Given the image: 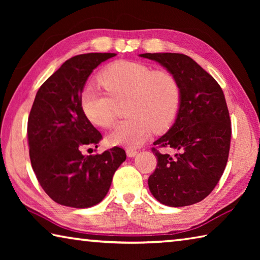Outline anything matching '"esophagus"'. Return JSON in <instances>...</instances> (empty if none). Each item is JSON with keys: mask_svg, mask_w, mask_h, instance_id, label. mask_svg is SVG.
I'll return each mask as SVG.
<instances>
[{"mask_svg": "<svg viewBox=\"0 0 260 260\" xmlns=\"http://www.w3.org/2000/svg\"><path fill=\"white\" fill-rule=\"evenodd\" d=\"M126 153L128 157H134V156H136L138 151L134 150V149H132V148H128V149H126Z\"/></svg>", "mask_w": 260, "mask_h": 260, "instance_id": "esophagus-1", "label": "esophagus"}]
</instances>
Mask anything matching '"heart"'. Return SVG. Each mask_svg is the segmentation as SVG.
<instances>
[{"instance_id":"1","label":"heart","mask_w":260,"mask_h":260,"mask_svg":"<svg viewBox=\"0 0 260 260\" xmlns=\"http://www.w3.org/2000/svg\"><path fill=\"white\" fill-rule=\"evenodd\" d=\"M100 82L107 89L87 86L81 94V109L94 125L112 126L116 119V102L128 99L126 113L109 134L116 146L136 148L155 129L164 131L172 125L180 107V86L172 73L153 69L144 63L117 60L100 74Z\"/></svg>"}]
</instances>
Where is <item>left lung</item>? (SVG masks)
Wrapping results in <instances>:
<instances>
[{
    "label": "left lung",
    "instance_id": "8db88e82",
    "mask_svg": "<svg viewBox=\"0 0 260 260\" xmlns=\"http://www.w3.org/2000/svg\"><path fill=\"white\" fill-rule=\"evenodd\" d=\"M172 73L180 86V107L173 126L153 142L172 148L174 156L156 148L157 167L148 179L153 197L167 206L204 200L225 171L232 125L225 95L212 76L190 57L173 52L141 54Z\"/></svg>",
    "mask_w": 260,
    "mask_h": 260
}]
</instances>
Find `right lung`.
I'll list each match as a JSON object with an SVG mask.
<instances>
[{"label": "right lung", "instance_id": "1", "mask_svg": "<svg viewBox=\"0 0 260 260\" xmlns=\"http://www.w3.org/2000/svg\"><path fill=\"white\" fill-rule=\"evenodd\" d=\"M116 54L89 52L68 59L39 88L30 109L27 135L29 158L39 183L52 201L70 208L99 204L126 152L113 147L101 155H82L102 140L81 109L88 77Z\"/></svg>", "mask_w": 260, "mask_h": 260}]
</instances>
